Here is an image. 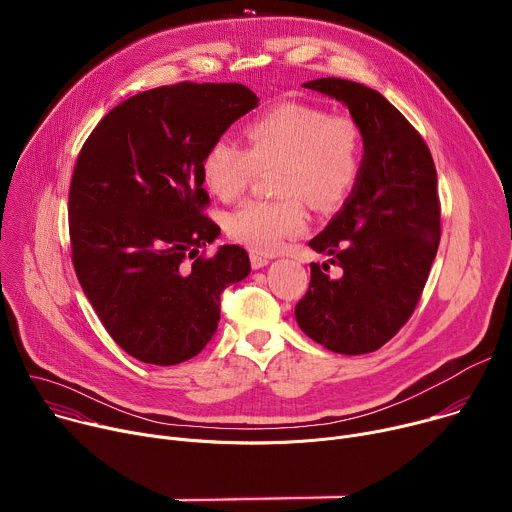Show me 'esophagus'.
Returning <instances> with one entry per match:
<instances>
[{"label": "esophagus", "instance_id": "obj_1", "mask_svg": "<svg viewBox=\"0 0 512 512\" xmlns=\"http://www.w3.org/2000/svg\"><path fill=\"white\" fill-rule=\"evenodd\" d=\"M267 263H269V259H267L265 255L251 253V265H253V269H261V267H265Z\"/></svg>", "mask_w": 512, "mask_h": 512}]
</instances>
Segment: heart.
Returning a JSON list of instances; mask_svg holds the SVG:
<instances>
[{
	"label": "heart",
	"instance_id": "obj_1",
	"mask_svg": "<svg viewBox=\"0 0 512 512\" xmlns=\"http://www.w3.org/2000/svg\"><path fill=\"white\" fill-rule=\"evenodd\" d=\"M247 150L216 139L202 162L204 182L221 200L241 196L257 170H275L277 200H249L229 212L227 231L241 245L273 253L308 227L306 200L316 208L338 206L362 170V131L348 115L306 103H283L247 129Z\"/></svg>",
	"mask_w": 512,
	"mask_h": 512
}]
</instances>
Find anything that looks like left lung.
<instances>
[{
	"label": "left lung",
	"mask_w": 512,
	"mask_h": 512,
	"mask_svg": "<svg viewBox=\"0 0 512 512\" xmlns=\"http://www.w3.org/2000/svg\"><path fill=\"white\" fill-rule=\"evenodd\" d=\"M302 87L348 107L364 156L350 196L310 241L330 259L310 265L296 320L332 352H375L411 318L440 245L433 158L417 129L375 89L334 77ZM330 264L341 267L338 278L325 273Z\"/></svg>",
	"instance_id": "1"
}]
</instances>
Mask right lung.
<instances>
[{"label":"right lung","instance_id":"right-lung-1","mask_svg":"<svg viewBox=\"0 0 512 512\" xmlns=\"http://www.w3.org/2000/svg\"><path fill=\"white\" fill-rule=\"evenodd\" d=\"M257 95L239 83H178L111 109L85 141L68 192L72 265L109 336L172 367L221 320V294L251 271L239 245L200 251L221 229L204 212L202 162Z\"/></svg>","mask_w":512,"mask_h":512}]
</instances>
